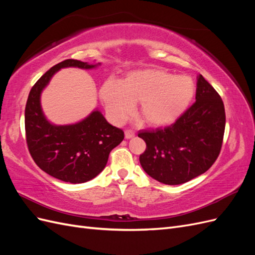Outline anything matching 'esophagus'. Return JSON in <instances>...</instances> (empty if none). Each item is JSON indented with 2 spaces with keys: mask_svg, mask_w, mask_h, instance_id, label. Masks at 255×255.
Returning a JSON list of instances; mask_svg holds the SVG:
<instances>
[{
  "mask_svg": "<svg viewBox=\"0 0 255 255\" xmlns=\"http://www.w3.org/2000/svg\"><path fill=\"white\" fill-rule=\"evenodd\" d=\"M125 136H126L127 139H130V138H133V137L135 136L134 130H132V129H127L126 132H125Z\"/></svg>",
  "mask_w": 255,
  "mask_h": 255,
  "instance_id": "obj_1",
  "label": "esophagus"
}]
</instances>
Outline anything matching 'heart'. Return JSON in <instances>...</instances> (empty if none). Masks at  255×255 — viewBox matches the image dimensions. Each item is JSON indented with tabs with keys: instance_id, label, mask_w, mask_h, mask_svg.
Returning a JSON list of instances; mask_svg holds the SVG:
<instances>
[{
	"instance_id": "heart-1",
	"label": "heart",
	"mask_w": 255,
	"mask_h": 255,
	"mask_svg": "<svg viewBox=\"0 0 255 255\" xmlns=\"http://www.w3.org/2000/svg\"><path fill=\"white\" fill-rule=\"evenodd\" d=\"M195 83L187 75H172L160 69L129 72L118 81L107 79L99 96L115 123L126 120L139 101V113L151 126L170 125L186 112L195 96Z\"/></svg>"
}]
</instances>
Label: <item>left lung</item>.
Listing matches in <instances>:
<instances>
[{
    "instance_id": "obj_1",
    "label": "left lung",
    "mask_w": 255,
    "mask_h": 255,
    "mask_svg": "<svg viewBox=\"0 0 255 255\" xmlns=\"http://www.w3.org/2000/svg\"><path fill=\"white\" fill-rule=\"evenodd\" d=\"M225 128L222 100L199 74L196 102L173 125L138 134L146 143L139 156L140 165L151 177L163 184L186 183L207 171L217 159Z\"/></svg>"
}]
</instances>
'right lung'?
<instances>
[{"label":"right lung","instance_id":"1","mask_svg":"<svg viewBox=\"0 0 255 255\" xmlns=\"http://www.w3.org/2000/svg\"><path fill=\"white\" fill-rule=\"evenodd\" d=\"M101 63L88 64L66 59L52 67L30 89L25 106V133L28 151L37 166L56 179L79 184L102 172L111 151L125 138L97 109L73 125L56 126L45 117L40 98L53 75L63 68L89 70Z\"/></svg>","mask_w":255,"mask_h":255}]
</instances>
